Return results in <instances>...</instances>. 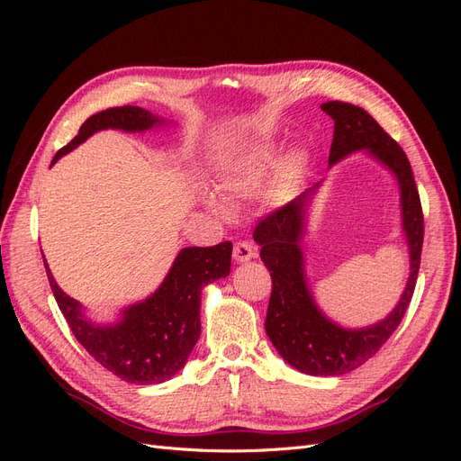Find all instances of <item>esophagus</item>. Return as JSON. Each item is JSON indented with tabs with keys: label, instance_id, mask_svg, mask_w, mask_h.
Here are the masks:
<instances>
[{
	"label": "esophagus",
	"instance_id": "esophagus-1",
	"mask_svg": "<svg viewBox=\"0 0 461 461\" xmlns=\"http://www.w3.org/2000/svg\"><path fill=\"white\" fill-rule=\"evenodd\" d=\"M256 256V246L249 244V242H236L232 248V258L236 261H248Z\"/></svg>",
	"mask_w": 461,
	"mask_h": 461
}]
</instances>
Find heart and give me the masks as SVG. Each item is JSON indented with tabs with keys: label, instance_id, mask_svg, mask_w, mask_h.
<instances>
[{
	"label": "heart",
	"instance_id": "1",
	"mask_svg": "<svg viewBox=\"0 0 461 461\" xmlns=\"http://www.w3.org/2000/svg\"><path fill=\"white\" fill-rule=\"evenodd\" d=\"M278 159V149L275 146H263L258 151H254L242 165H239V169H234L225 178V186L232 192H248L252 190L259 180L265 176V173L271 171L276 165ZM305 165V156L302 151H294L288 158L285 171H283V185H290L294 180Z\"/></svg>",
	"mask_w": 461,
	"mask_h": 461
}]
</instances>
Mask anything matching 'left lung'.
Listing matches in <instances>:
<instances>
[{
	"instance_id": "obj_1",
	"label": "left lung",
	"mask_w": 461,
	"mask_h": 461,
	"mask_svg": "<svg viewBox=\"0 0 461 461\" xmlns=\"http://www.w3.org/2000/svg\"><path fill=\"white\" fill-rule=\"evenodd\" d=\"M334 119V138L329 165L356 149H369L394 171L402 190V213L406 229L411 275L396 310L379 325L346 330L319 313L305 286L302 269V205L303 198L290 202L259 219L254 239L261 246V261L271 273V298L265 330L273 346L292 367L308 375H344L364 366L393 337L406 315L417 283L423 248V209L411 165L398 142L366 109L344 102L321 105Z\"/></svg>"
}]
</instances>
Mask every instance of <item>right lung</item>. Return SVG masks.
Returning a JSON list of instances; mask_svg holds the SVG:
<instances>
[{
    "mask_svg": "<svg viewBox=\"0 0 461 461\" xmlns=\"http://www.w3.org/2000/svg\"><path fill=\"white\" fill-rule=\"evenodd\" d=\"M158 122L149 111L134 105L109 107L82 122L78 134L63 146L51 161L97 131H146ZM232 242L209 248H185L175 259L169 275L156 294L132 305L121 323L113 327L92 325L80 313V305L53 281L46 265L48 281L68 329L85 350L107 371L132 384L163 383L186 364L188 354L200 339V294L202 286L230 271Z\"/></svg>",
    "mask_w": 461,
    "mask_h": 461,
    "instance_id": "1",
    "label": "right lung"
}]
</instances>
